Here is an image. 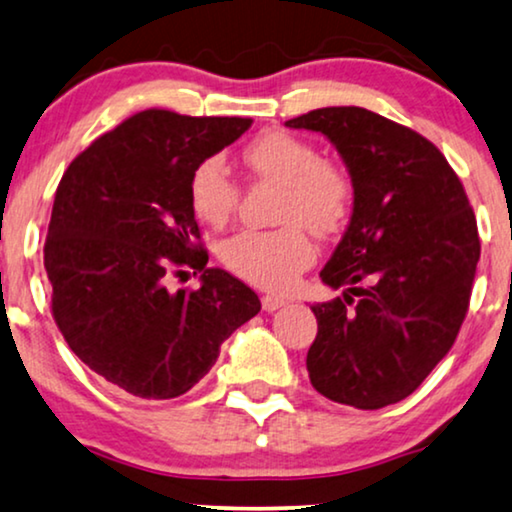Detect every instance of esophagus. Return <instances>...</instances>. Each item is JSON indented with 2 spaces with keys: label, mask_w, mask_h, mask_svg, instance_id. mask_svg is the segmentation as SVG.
<instances>
[{
  "label": "esophagus",
  "mask_w": 512,
  "mask_h": 512,
  "mask_svg": "<svg viewBox=\"0 0 512 512\" xmlns=\"http://www.w3.org/2000/svg\"><path fill=\"white\" fill-rule=\"evenodd\" d=\"M261 303H263V310L265 312H277L279 307L286 305V300L279 298V296H263Z\"/></svg>",
  "instance_id": "esophagus-1"
}]
</instances>
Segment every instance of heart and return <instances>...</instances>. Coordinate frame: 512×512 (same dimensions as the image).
<instances>
[{"mask_svg": "<svg viewBox=\"0 0 512 512\" xmlns=\"http://www.w3.org/2000/svg\"><path fill=\"white\" fill-rule=\"evenodd\" d=\"M242 160L254 177L279 186L275 221L282 228L258 233L240 230L221 244V263L244 282L284 291L310 268L314 244L305 235L338 233L352 207V181L338 165L321 160L317 149L289 132H265L244 146ZM195 216L219 228L237 205V186L219 158L195 167L188 184Z\"/></svg>", "mask_w": 512, "mask_h": 512, "instance_id": "obj_1", "label": "heart"}]
</instances>
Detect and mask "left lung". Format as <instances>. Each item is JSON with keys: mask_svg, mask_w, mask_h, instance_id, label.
<instances>
[{"mask_svg": "<svg viewBox=\"0 0 512 512\" xmlns=\"http://www.w3.org/2000/svg\"><path fill=\"white\" fill-rule=\"evenodd\" d=\"M284 125L321 132L354 188L345 235L319 272L345 291L312 307V387L359 410L403 401L450 352L468 310L480 240L464 186L429 139L375 111L326 107Z\"/></svg>", "mask_w": 512, "mask_h": 512, "instance_id": "1", "label": "left lung"}]
</instances>
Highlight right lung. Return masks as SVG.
<instances>
[{
	"mask_svg": "<svg viewBox=\"0 0 512 512\" xmlns=\"http://www.w3.org/2000/svg\"><path fill=\"white\" fill-rule=\"evenodd\" d=\"M251 123L142 111L74 158L55 191L44 247L55 324L121 391L149 401L186 394L221 342L261 312L247 284L207 268L188 198L195 167ZM177 267L202 269L201 289L167 290Z\"/></svg>",
	"mask_w": 512,
	"mask_h": 512,
	"instance_id": "right-lung-1",
	"label": "right lung"
}]
</instances>
